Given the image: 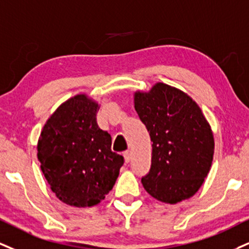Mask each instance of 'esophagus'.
<instances>
[{"instance_id":"34e87169","label":"esophagus","mask_w":249,"mask_h":249,"mask_svg":"<svg viewBox=\"0 0 249 249\" xmlns=\"http://www.w3.org/2000/svg\"><path fill=\"white\" fill-rule=\"evenodd\" d=\"M124 158H125V162L128 163L131 161V159H132V153H131V151H126L124 153Z\"/></svg>"}]
</instances>
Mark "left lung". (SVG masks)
<instances>
[{
  "label": "left lung",
  "instance_id": "obj_1",
  "mask_svg": "<svg viewBox=\"0 0 249 249\" xmlns=\"http://www.w3.org/2000/svg\"><path fill=\"white\" fill-rule=\"evenodd\" d=\"M134 107L153 142L143 188L170 204L194 196L210 170L214 148L199 107L183 91L157 83L149 92H136Z\"/></svg>",
  "mask_w": 249,
  "mask_h": 249
}]
</instances>
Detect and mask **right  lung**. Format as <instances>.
<instances>
[{
	"mask_svg": "<svg viewBox=\"0 0 249 249\" xmlns=\"http://www.w3.org/2000/svg\"><path fill=\"white\" fill-rule=\"evenodd\" d=\"M98 104L76 95L50 117L38 142V160L51 189L68 205L86 208L112 189L124 157L96 122Z\"/></svg>",
	"mask_w": 249,
	"mask_h": 249,
	"instance_id": "right-lung-1",
	"label": "right lung"
}]
</instances>
